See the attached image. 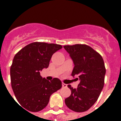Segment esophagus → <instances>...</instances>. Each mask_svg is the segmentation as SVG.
I'll return each mask as SVG.
<instances>
[{"label": "esophagus", "instance_id": "34e87169", "mask_svg": "<svg viewBox=\"0 0 121 121\" xmlns=\"http://www.w3.org/2000/svg\"><path fill=\"white\" fill-rule=\"evenodd\" d=\"M62 86H63V87L66 88V87H67V85L65 84V83H62Z\"/></svg>", "mask_w": 121, "mask_h": 121}]
</instances>
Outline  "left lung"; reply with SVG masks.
Masks as SVG:
<instances>
[{
	"instance_id": "left-lung-1",
	"label": "left lung",
	"mask_w": 121,
	"mask_h": 121,
	"mask_svg": "<svg viewBox=\"0 0 121 121\" xmlns=\"http://www.w3.org/2000/svg\"><path fill=\"white\" fill-rule=\"evenodd\" d=\"M73 61V77L80 80L77 88L70 85L71 95L65 99L66 106L77 112L88 111L97 100L104 85L105 67L99 53L86 44H77L63 46Z\"/></svg>"
}]
</instances>
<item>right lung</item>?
<instances>
[{
    "label": "right lung",
    "instance_id": "right-lung-1",
    "mask_svg": "<svg viewBox=\"0 0 121 121\" xmlns=\"http://www.w3.org/2000/svg\"><path fill=\"white\" fill-rule=\"evenodd\" d=\"M61 48L60 44L34 42L14 56L10 71L11 86L24 110L41 111L48 105L51 94L61 88L60 80L54 78L49 82L39 73L48 67L52 55Z\"/></svg>",
    "mask_w": 121,
    "mask_h": 121
}]
</instances>
